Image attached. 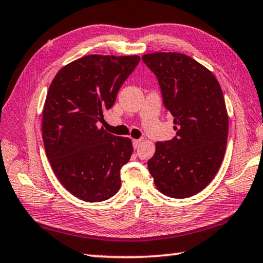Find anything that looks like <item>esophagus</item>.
<instances>
[{"instance_id": "34e87169", "label": "esophagus", "mask_w": 263, "mask_h": 263, "mask_svg": "<svg viewBox=\"0 0 263 263\" xmlns=\"http://www.w3.org/2000/svg\"><path fill=\"white\" fill-rule=\"evenodd\" d=\"M141 141H142V139H133V140H132V142H133V147H135V148L139 147L140 144H141Z\"/></svg>"}]
</instances>
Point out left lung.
Wrapping results in <instances>:
<instances>
[{
    "mask_svg": "<svg viewBox=\"0 0 263 263\" xmlns=\"http://www.w3.org/2000/svg\"><path fill=\"white\" fill-rule=\"evenodd\" d=\"M142 61L157 75L176 131L172 140L155 144L148 171L160 193L190 197L210 183L225 155L229 115L220 84L211 70L182 53H149Z\"/></svg>",
    "mask_w": 263,
    "mask_h": 263,
    "instance_id": "1",
    "label": "left lung"
}]
</instances>
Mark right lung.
<instances>
[{
  "mask_svg": "<svg viewBox=\"0 0 263 263\" xmlns=\"http://www.w3.org/2000/svg\"><path fill=\"white\" fill-rule=\"evenodd\" d=\"M138 55L90 54L62 67L43 109V141L58 180L82 201L102 202L121 188V168L133 152L130 138L99 127Z\"/></svg>",
  "mask_w": 263,
  "mask_h": 263,
  "instance_id": "1",
  "label": "right lung"
}]
</instances>
